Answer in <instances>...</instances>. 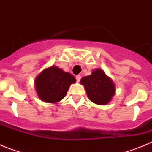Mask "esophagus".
I'll return each mask as SVG.
<instances>
[{
  "instance_id": "34e87169",
  "label": "esophagus",
  "mask_w": 152,
  "mask_h": 152,
  "mask_svg": "<svg viewBox=\"0 0 152 152\" xmlns=\"http://www.w3.org/2000/svg\"><path fill=\"white\" fill-rule=\"evenodd\" d=\"M76 77V80H77V82H79L80 80V78H81V76H80V75H76V77Z\"/></svg>"
}]
</instances>
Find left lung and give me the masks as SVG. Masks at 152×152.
<instances>
[{"instance_id":"obj_1","label":"left lung","mask_w":152,"mask_h":152,"mask_svg":"<svg viewBox=\"0 0 152 152\" xmlns=\"http://www.w3.org/2000/svg\"><path fill=\"white\" fill-rule=\"evenodd\" d=\"M80 83L84 86L88 98L98 105L109 103L115 94V84L100 68L94 70L91 75L82 77Z\"/></svg>"}]
</instances>
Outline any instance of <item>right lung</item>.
Segmentation results:
<instances>
[{
	"label": "right lung",
	"instance_id": "right-lung-1",
	"mask_svg": "<svg viewBox=\"0 0 152 152\" xmlns=\"http://www.w3.org/2000/svg\"><path fill=\"white\" fill-rule=\"evenodd\" d=\"M76 79L72 74L57 66L46 68L35 78V88L39 98L45 103H57L66 96L67 91Z\"/></svg>",
	"mask_w": 152,
	"mask_h": 152
}]
</instances>
